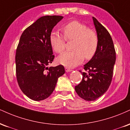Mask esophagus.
Masks as SVG:
<instances>
[{"instance_id": "1", "label": "esophagus", "mask_w": 130, "mask_h": 130, "mask_svg": "<svg viewBox=\"0 0 130 130\" xmlns=\"http://www.w3.org/2000/svg\"><path fill=\"white\" fill-rule=\"evenodd\" d=\"M65 71H66V72H70V71H72L71 69H70V68H67V67H66V68H65Z\"/></svg>"}]
</instances>
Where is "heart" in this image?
I'll return each instance as SVG.
<instances>
[{
	"label": "heart",
	"mask_w": 130,
	"mask_h": 130,
	"mask_svg": "<svg viewBox=\"0 0 130 130\" xmlns=\"http://www.w3.org/2000/svg\"><path fill=\"white\" fill-rule=\"evenodd\" d=\"M62 30L64 37L57 32H53L50 34V44L56 53H60L65 49V38L74 41L72 45L73 50L65 51L57 57L59 63L68 67H74L82 63L84 57L90 59L94 56L99 43L96 31L76 20L65 25Z\"/></svg>",
	"instance_id": "heart-1"
}]
</instances>
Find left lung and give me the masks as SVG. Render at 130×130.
Masks as SVG:
<instances>
[{
	"label": "left lung",
	"mask_w": 130,
	"mask_h": 130,
	"mask_svg": "<svg viewBox=\"0 0 130 130\" xmlns=\"http://www.w3.org/2000/svg\"><path fill=\"white\" fill-rule=\"evenodd\" d=\"M93 20L99 39L94 56L84 65L82 80L75 87L79 97L88 101H93L108 90L112 80L116 62V51L113 42L107 29L96 18Z\"/></svg>",
	"instance_id": "1"
}]
</instances>
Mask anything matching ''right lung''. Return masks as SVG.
Instances as JSON below:
<instances>
[{
    "instance_id": "1",
    "label": "right lung",
    "mask_w": 130,
    "mask_h": 130,
    "mask_svg": "<svg viewBox=\"0 0 130 130\" xmlns=\"http://www.w3.org/2000/svg\"><path fill=\"white\" fill-rule=\"evenodd\" d=\"M60 15H45L25 29L15 54L16 77L20 90L34 101L48 98L58 78L65 73L60 65L48 68L54 58L50 36L53 28L63 19Z\"/></svg>"
}]
</instances>
